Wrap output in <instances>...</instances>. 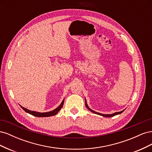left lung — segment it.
Listing matches in <instances>:
<instances>
[{"instance_id":"1","label":"left lung","mask_w":152,"mask_h":152,"mask_svg":"<svg viewBox=\"0 0 152 152\" xmlns=\"http://www.w3.org/2000/svg\"><path fill=\"white\" fill-rule=\"evenodd\" d=\"M85 101H86V107H87V109L89 110L90 111L92 112L93 113H96V114H98V115H102V116H103V117H113V116H115V115H118V114L122 113L124 111V110H123V111L119 112H115V113H113V114H107V115H106V114H102V113H98V112H94V111H93V110H91V108H89V107H88V105H87V104L86 99H85Z\"/></svg>"}]
</instances>
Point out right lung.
<instances>
[{
    "instance_id": "1",
    "label": "right lung",
    "mask_w": 152,
    "mask_h": 152,
    "mask_svg": "<svg viewBox=\"0 0 152 152\" xmlns=\"http://www.w3.org/2000/svg\"><path fill=\"white\" fill-rule=\"evenodd\" d=\"M63 104H64V99L63 100L62 103L60 104V105H59L58 108L54 109V110H53V111H50L49 112H44V113H40V112H34V111H31V110H29L24 107H21H21L23 108V110H25L26 113H28L32 115L35 116V117H45L53 116V115H54L57 114L59 110H60L61 108L63 107Z\"/></svg>"
}]
</instances>
